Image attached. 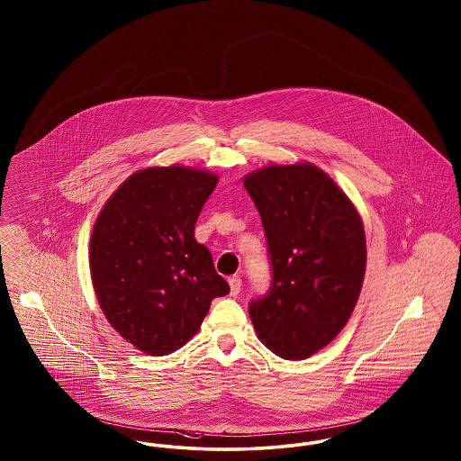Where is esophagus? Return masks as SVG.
I'll return each instance as SVG.
<instances>
[{"label": "esophagus", "mask_w": 461, "mask_h": 461, "mask_svg": "<svg viewBox=\"0 0 461 461\" xmlns=\"http://www.w3.org/2000/svg\"><path fill=\"white\" fill-rule=\"evenodd\" d=\"M228 283H230V294L233 296H237L241 290V279L240 276L228 277Z\"/></svg>", "instance_id": "34e87169"}]
</instances>
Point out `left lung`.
Masks as SVG:
<instances>
[{"instance_id":"left-lung-1","label":"left lung","mask_w":461,"mask_h":461,"mask_svg":"<svg viewBox=\"0 0 461 461\" xmlns=\"http://www.w3.org/2000/svg\"><path fill=\"white\" fill-rule=\"evenodd\" d=\"M271 260L269 292L249 303L258 338L286 360L330 345L357 305L366 275L364 224L319 167L267 166L245 176Z\"/></svg>"}]
</instances>
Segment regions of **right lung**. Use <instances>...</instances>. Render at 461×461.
<instances>
[{
  "label": "right lung",
  "mask_w": 461,
  "mask_h": 461,
  "mask_svg": "<svg viewBox=\"0 0 461 461\" xmlns=\"http://www.w3.org/2000/svg\"><path fill=\"white\" fill-rule=\"evenodd\" d=\"M218 176L184 166L148 167L120 185L91 239V276L111 326L135 348L167 355L199 331L230 294L195 222Z\"/></svg>",
  "instance_id": "right-lung-1"
}]
</instances>
